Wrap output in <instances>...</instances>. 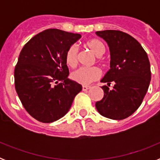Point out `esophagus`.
<instances>
[{"mask_svg": "<svg viewBox=\"0 0 160 160\" xmlns=\"http://www.w3.org/2000/svg\"><path fill=\"white\" fill-rule=\"evenodd\" d=\"M90 88V87H89V86H82L83 91H87V90H88Z\"/></svg>", "mask_w": 160, "mask_h": 160, "instance_id": "obj_1", "label": "esophagus"}]
</instances>
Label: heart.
Listing matches in <instances>:
<instances>
[{"instance_id": "heart-1", "label": "heart", "mask_w": 160, "mask_h": 160, "mask_svg": "<svg viewBox=\"0 0 160 160\" xmlns=\"http://www.w3.org/2000/svg\"><path fill=\"white\" fill-rule=\"evenodd\" d=\"M86 46L97 56L101 57L106 51L105 45L98 39L87 41ZM78 61V49L76 45H72L68 48L66 53V62L68 66L74 67ZM101 71L98 67H80L71 73L73 81L82 85H88L99 78Z\"/></svg>"}]
</instances>
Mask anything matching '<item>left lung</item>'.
Here are the masks:
<instances>
[{"label": "left lung", "mask_w": 160, "mask_h": 160, "mask_svg": "<svg viewBox=\"0 0 160 160\" xmlns=\"http://www.w3.org/2000/svg\"><path fill=\"white\" fill-rule=\"evenodd\" d=\"M96 34L107 42L111 54V69L101 80L112 90L102 86V99L95 103L101 115L114 120L128 118L141 105L151 82V66L148 54L139 42L119 30L98 31Z\"/></svg>", "instance_id": "obj_1"}]
</instances>
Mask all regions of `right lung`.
I'll return each instance as SVG.
<instances>
[{"instance_id": "1", "label": "right lung", "mask_w": 160, "mask_h": 160, "mask_svg": "<svg viewBox=\"0 0 160 160\" xmlns=\"http://www.w3.org/2000/svg\"><path fill=\"white\" fill-rule=\"evenodd\" d=\"M81 38L57 29L32 37L20 53L14 70L15 89L31 116L45 123L62 118L82 87L68 78V48Z\"/></svg>"}]
</instances>
